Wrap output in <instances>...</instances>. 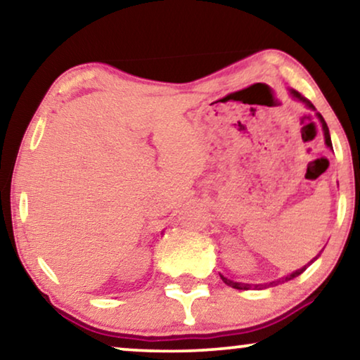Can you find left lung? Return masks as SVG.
Instances as JSON below:
<instances>
[{
  "mask_svg": "<svg viewBox=\"0 0 360 360\" xmlns=\"http://www.w3.org/2000/svg\"><path fill=\"white\" fill-rule=\"evenodd\" d=\"M291 95L294 96V98H297L299 101H302V103L307 105L309 108L315 110V106L312 105V101H310L309 98H305V96H304L302 94L296 92V90H291ZM317 116H319V120H320V122H321V127H323V134H325V142H326V146L331 147V139H330V131H328V126H326V122H325V120H323V116H321L320 112H317ZM312 262H314V260H312ZM309 265H310V264H309ZM309 265L302 266V268H300V270L292 271L291 275L284 276L283 280H278V281H273V283H268V284H254V286H252V284H244V283H236V281H231V280H228V278H224L223 275H219V276H221V280H223L224 283H226L228 286H231V288H234V289H250V288H259V289H262V288H266V286H276V284H280V283L289 281V280H294V278L299 276L300 273H304V271H305V268H307Z\"/></svg>",
  "mask_w": 360,
  "mask_h": 360,
  "instance_id": "obj_1",
  "label": "left lung"
}]
</instances>
